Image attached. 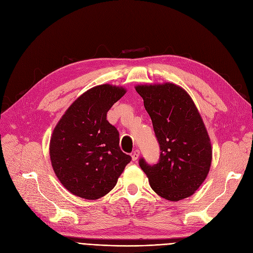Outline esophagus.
I'll return each instance as SVG.
<instances>
[{"label":"esophagus","mask_w":253,"mask_h":253,"mask_svg":"<svg viewBox=\"0 0 253 253\" xmlns=\"http://www.w3.org/2000/svg\"><path fill=\"white\" fill-rule=\"evenodd\" d=\"M138 157H139V151H138V150H135V151L132 153V155H131V158H132L133 161H136V160L138 159Z\"/></svg>","instance_id":"34e87169"}]
</instances>
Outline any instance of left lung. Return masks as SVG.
<instances>
[{"label": "left lung", "mask_w": 253, "mask_h": 253, "mask_svg": "<svg viewBox=\"0 0 253 253\" xmlns=\"http://www.w3.org/2000/svg\"><path fill=\"white\" fill-rule=\"evenodd\" d=\"M160 146L157 164L139 166L159 196L178 202L191 196L211 168L212 145L192 98L172 83L137 84Z\"/></svg>", "instance_id": "8db88e82"}]
</instances>
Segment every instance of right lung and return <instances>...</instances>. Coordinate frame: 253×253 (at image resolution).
<instances>
[{
	"mask_svg": "<svg viewBox=\"0 0 253 253\" xmlns=\"http://www.w3.org/2000/svg\"><path fill=\"white\" fill-rule=\"evenodd\" d=\"M126 93L100 84L82 94L62 116L49 142L51 167L64 187L85 200L111 191L131 157L119 146V132L106 114Z\"/></svg>",
	"mask_w": 253,
	"mask_h": 253,
	"instance_id": "1",
	"label": "right lung"
}]
</instances>
